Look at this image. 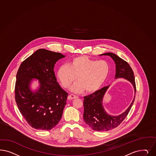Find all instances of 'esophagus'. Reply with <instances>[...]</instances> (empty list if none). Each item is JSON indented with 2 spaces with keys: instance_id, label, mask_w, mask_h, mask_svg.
I'll use <instances>...</instances> for the list:
<instances>
[{
  "instance_id": "1",
  "label": "esophagus",
  "mask_w": 156,
  "mask_h": 156,
  "mask_svg": "<svg viewBox=\"0 0 156 156\" xmlns=\"http://www.w3.org/2000/svg\"><path fill=\"white\" fill-rule=\"evenodd\" d=\"M68 98L69 100H72V99H75L76 98H78V96L75 95H73V94H71L70 95L68 96Z\"/></svg>"
}]
</instances>
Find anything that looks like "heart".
Here are the masks:
<instances>
[{"mask_svg": "<svg viewBox=\"0 0 156 156\" xmlns=\"http://www.w3.org/2000/svg\"><path fill=\"white\" fill-rule=\"evenodd\" d=\"M110 70V66L106 61L80 56L72 58L68 65L60 66L57 75L64 88H69L77 79L78 81L71 88L72 92L80 93L85 89L87 92H91L104 84Z\"/></svg>", "mask_w": 156, "mask_h": 156, "instance_id": "obj_1", "label": "heart"}]
</instances>
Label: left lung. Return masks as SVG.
<instances>
[{
    "instance_id": "8db88e82",
    "label": "left lung",
    "mask_w": 156,
    "mask_h": 156,
    "mask_svg": "<svg viewBox=\"0 0 156 156\" xmlns=\"http://www.w3.org/2000/svg\"><path fill=\"white\" fill-rule=\"evenodd\" d=\"M109 55L116 64L115 79L123 78L130 81L136 92V82L134 72L130 65L119 56L112 53H106L101 55ZM109 86L96 90L90 95L84 97L83 118L86 124L95 131H106L119 126L129 114L134 101L135 96L130 105L124 112L117 116H111L106 112L103 106V98Z\"/></svg>"
}]
</instances>
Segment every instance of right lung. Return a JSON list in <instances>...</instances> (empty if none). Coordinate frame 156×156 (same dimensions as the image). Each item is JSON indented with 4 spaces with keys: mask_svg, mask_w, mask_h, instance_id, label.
Masks as SVG:
<instances>
[{
    "mask_svg": "<svg viewBox=\"0 0 156 156\" xmlns=\"http://www.w3.org/2000/svg\"><path fill=\"white\" fill-rule=\"evenodd\" d=\"M65 57L60 53L40 49L23 61L18 70L15 101L26 121L37 130H51L62 117L68 94L57 81L54 67ZM33 78L40 83L35 91L30 89Z\"/></svg>",
    "mask_w": 156,
    "mask_h": 156,
    "instance_id": "add662e5",
    "label": "right lung"
}]
</instances>
